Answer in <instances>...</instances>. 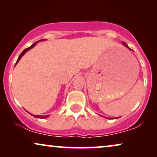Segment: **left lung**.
<instances>
[{"label": "left lung", "instance_id": "obj_1", "mask_svg": "<svg viewBox=\"0 0 157 157\" xmlns=\"http://www.w3.org/2000/svg\"><path fill=\"white\" fill-rule=\"evenodd\" d=\"M122 44H123L124 46H126V48H128V49H130V50H132V49H131V48H129V47H128V45H127V44H126L125 42H123V43H122ZM118 118H119V117H118ZM115 119H117V118H115Z\"/></svg>", "mask_w": 157, "mask_h": 157}]
</instances>
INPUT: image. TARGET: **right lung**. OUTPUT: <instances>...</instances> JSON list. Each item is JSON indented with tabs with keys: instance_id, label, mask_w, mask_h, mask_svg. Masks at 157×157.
I'll return each mask as SVG.
<instances>
[{
	"instance_id": "right-lung-1",
	"label": "right lung",
	"mask_w": 157,
	"mask_h": 157,
	"mask_svg": "<svg viewBox=\"0 0 157 157\" xmlns=\"http://www.w3.org/2000/svg\"><path fill=\"white\" fill-rule=\"evenodd\" d=\"M42 40H44V39H41V40H38V41H36V42H35V43H34V44H32L31 46H30V47H29V48H25V50H24V51H23V52L21 53V54H20V56H19V57L18 58V60H17V61H16V64H15V66H16V64H17V63H18V62L19 61H20V59H21V57H22V56H23V55H24V54H25V53H26L28 51H29V50H30V49H31L32 48H33V47H34V46H35L36 44H37V43H38V42L42 41ZM27 112H28V111H27ZM28 113H30L29 112H28ZM31 115H32V116H33V114H32V113H31ZM49 116H50V115H46V116H40V115H33V117H36V118H39V119H46V118H47V117H49Z\"/></svg>"
}]
</instances>
